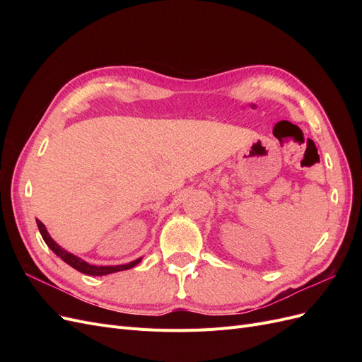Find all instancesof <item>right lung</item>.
<instances>
[{
  "mask_svg": "<svg viewBox=\"0 0 362 362\" xmlns=\"http://www.w3.org/2000/svg\"><path fill=\"white\" fill-rule=\"evenodd\" d=\"M37 223V228L40 231V235L43 238V242H45L48 245V247L56 254L57 257H60L66 264H69L71 267H74L75 270H78L81 273H84V275H92V276H103V275H108V273H115V272H120V270H128V269H133L134 266H137L139 262L141 261V258L139 259H134L128 262V264H122V266H92L89 264V262H86L84 259L75 257L72 254H69V252L64 250L63 247H60L54 240L51 238V235L48 234L45 225H43L40 221H36Z\"/></svg>",
  "mask_w": 362,
  "mask_h": 362,
  "instance_id": "1",
  "label": "right lung"
}]
</instances>
